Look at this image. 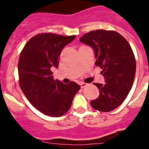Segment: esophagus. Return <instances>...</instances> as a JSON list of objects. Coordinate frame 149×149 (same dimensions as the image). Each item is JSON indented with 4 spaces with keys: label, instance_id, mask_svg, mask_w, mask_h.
Returning a JSON list of instances; mask_svg holds the SVG:
<instances>
[{
    "label": "esophagus",
    "instance_id": "1",
    "mask_svg": "<svg viewBox=\"0 0 149 149\" xmlns=\"http://www.w3.org/2000/svg\"><path fill=\"white\" fill-rule=\"evenodd\" d=\"M80 86H81V88H84V87H86L87 86V84L86 83H81L80 84Z\"/></svg>",
    "mask_w": 149,
    "mask_h": 149
}]
</instances>
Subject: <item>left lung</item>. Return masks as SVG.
<instances>
[{
	"label": "left lung",
	"mask_w": 149,
	"mask_h": 149,
	"mask_svg": "<svg viewBox=\"0 0 149 149\" xmlns=\"http://www.w3.org/2000/svg\"><path fill=\"white\" fill-rule=\"evenodd\" d=\"M93 48L96 65L102 70L106 84H97L100 95L91 102L94 109L110 112L119 107L131 89L136 70L134 54L127 40L115 31L95 30L80 38Z\"/></svg>",
	"instance_id": "1"
}]
</instances>
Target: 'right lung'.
Masks as SVG:
<instances>
[{"instance_id": "add662e5", "label": "right lung", "mask_w": 149, "mask_h": 149, "mask_svg": "<svg viewBox=\"0 0 149 149\" xmlns=\"http://www.w3.org/2000/svg\"><path fill=\"white\" fill-rule=\"evenodd\" d=\"M76 37L37 34L21 52L18 63L21 89L36 109L48 116L61 117L67 112L81 88L76 82L65 84L54 80L51 71L52 67H58L63 48Z\"/></svg>"}]
</instances>
